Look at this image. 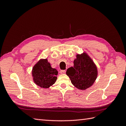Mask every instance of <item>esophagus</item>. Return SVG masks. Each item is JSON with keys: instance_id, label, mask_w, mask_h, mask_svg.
Returning a JSON list of instances; mask_svg holds the SVG:
<instances>
[{"instance_id": "34e87169", "label": "esophagus", "mask_w": 126, "mask_h": 126, "mask_svg": "<svg viewBox=\"0 0 126 126\" xmlns=\"http://www.w3.org/2000/svg\"><path fill=\"white\" fill-rule=\"evenodd\" d=\"M60 72L61 74H65L66 73V70H60Z\"/></svg>"}]
</instances>
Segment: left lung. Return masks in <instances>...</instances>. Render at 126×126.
Wrapping results in <instances>:
<instances>
[{"label":"left lung","mask_w":126,"mask_h":126,"mask_svg":"<svg viewBox=\"0 0 126 126\" xmlns=\"http://www.w3.org/2000/svg\"><path fill=\"white\" fill-rule=\"evenodd\" d=\"M74 66L68 68L66 74L77 88L85 90L93 85L97 77V68L85 52L77 55Z\"/></svg>","instance_id":"obj_1"}]
</instances>
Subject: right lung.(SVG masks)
<instances>
[{
	"mask_svg": "<svg viewBox=\"0 0 126 126\" xmlns=\"http://www.w3.org/2000/svg\"><path fill=\"white\" fill-rule=\"evenodd\" d=\"M32 75L37 85L41 88H48L56 82L58 71L51 67L47 59H41L33 66Z\"/></svg>",
	"mask_w": 126,
	"mask_h": 126,
	"instance_id": "add662e5",
	"label": "right lung"
}]
</instances>
